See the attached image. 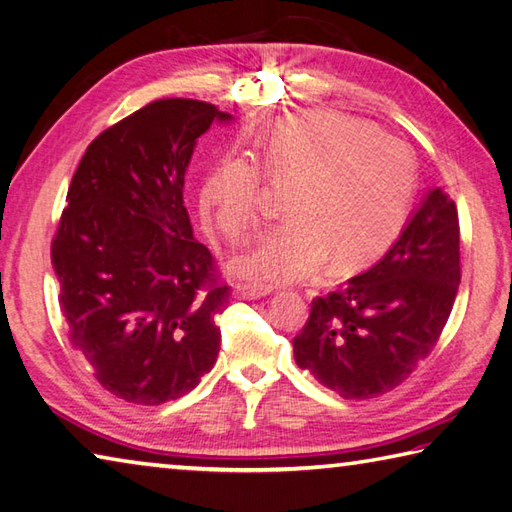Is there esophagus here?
Returning <instances> with one entry per match:
<instances>
[{"label":"esophagus","instance_id":"1","mask_svg":"<svg viewBox=\"0 0 512 512\" xmlns=\"http://www.w3.org/2000/svg\"><path fill=\"white\" fill-rule=\"evenodd\" d=\"M269 292H272V289L263 287V285H236L234 287V294L238 298H243V301H254V298H263Z\"/></svg>","mask_w":512,"mask_h":512}]
</instances>
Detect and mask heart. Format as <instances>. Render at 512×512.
<instances>
[{"instance_id": "heart-1", "label": "heart", "mask_w": 512, "mask_h": 512, "mask_svg": "<svg viewBox=\"0 0 512 512\" xmlns=\"http://www.w3.org/2000/svg\"><path fill=\"white\" fill-rule=\"evenodd\" d=\"M269 185L289 187L281 227L231 258L236 278L287 285L372 263L408 216L417 167L401 140L339 111L285 118L256 142ZM247 153L229 151L207 171L200 216L229 243L243 240L265 214V180Z\"/></svg>"}]
</instances>
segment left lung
<instances>
[{
    "mask_svg": "<svg viewBox=\"0 0 512 512\" xmlns=\"http://www.w3.org/2000/svg\"><path fill=\"white\" fill-rule=\"evenodd\" d=\"M459 281L457 207L435 187L381 260L312 303L296 365L343 399L390 392L432 352Z\"/></svg>",
    "mask_w": 512,
    "mask_h": 512,
    "instance_id": "left-lung-1",
    "label": "left lung"
}]
</instances>
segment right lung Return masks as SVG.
Segmentation results:
<instances>
[{
  "label": "right lung",
  "instance_id": "1",
  "mask_svg": "<svg viewBox=\"0 0 512 512\" xmlns=\"http://www.w3.org/2000/svg\"><path fill=\"white\" fill-rule=\"evenodd\" d=\"M234 115L156 100L95 138L71 180L51 263L71 343L102 388L140 406L180 399L218 359L229 287L182 200L196 142Z\"/></svg>",
  "mask_w": 512,
  "mask_h": 512
}]
</instances>
